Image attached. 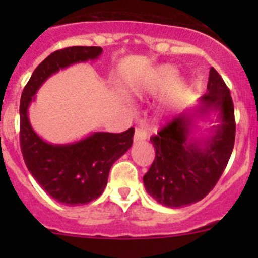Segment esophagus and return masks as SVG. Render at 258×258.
<instances>
[{"mask_svg":"<svg viewBox=\"0 0 258 258\" xmlns=\"http://www.w3.org/2000/svg\"><path fill=\"white\" fill-rule=\"evenodd\" d=\"M148 137V131L146 127H137L136 131H135V136L134 140L135 141H144Z\"/></svg>","mask_w":258,"mask_h":258,"instance_id":"1","label":"esophagus"}]
</instances>
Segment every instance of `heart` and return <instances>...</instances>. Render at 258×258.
<instances>
[{
    "mask_svg": "<svg viewBox=\"0 0 258 258\" xmlns=\"http://www.w3.org/2000/svg\"><path fill=\"white\" fill-rule=\"evenodd\" d=\"M178 80V71L172 64H161L146 72L131 87L134 95H156L172 87ZM181 90L182 85H177Z\"/></svg>",
    "mask_w": 258,
    "mask_h": 258,
    "instance_id": "b5f03b06",
    "label": "heart"
}]
</instances>
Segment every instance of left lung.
Segmentation results:
<instances>
[{"mask_svg": "<svg viewBox=\"0 0 258 258\" xmlns=\"http://www.w3.org/2000/svg\"><path fill=\"white\" fill-rule=\"evenodd\" d=\"M218 114L217 126L207 138L190 136L194 121ZM235 108L225 81L210 69L207 91L199 105L173 117L151 137L156 156L144 176L147 194L167 207H183L201 201L216 186L235 145Z\"/></svg>", "mask_w": 258, "mask_h": 258, "instance_id": "left-lung-1", "label": "left lung"}]
</instances>
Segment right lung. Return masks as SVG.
I'll return each instance as SVG.
<instances>
[{
    "label": "right lung",
    "instance_id": "1",
    "mask_svg": "<svg viewBox=\"0 0 258 258\" xmlns=\"http://www.w3.org/2000/svg\"><path fill=\"white\" fill-rule=\"evenodd\" d=\"M102 51L95 46H74L52 52L33 71L21 96L20 144L26 166L49 196L71 206L88 204L102 195L112 165L132 146L135 130L93 132L72 144H48L33 131L28 107L49 76L71 64L97 59Z\"/></svg>",
    "mask_w": 258,
    "mask_h": 258
}]
</instances>
